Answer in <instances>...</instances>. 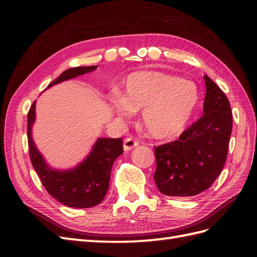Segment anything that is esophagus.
<instances>
[{
	"label": "esophagus",
	"instance_id": "esophagus-1",
	"mask_svg": "<svg viewBox=\"0 0 257 257\" xmlns=\"http://www.w3.org/2000/svg\"><path fill=\"white\" fill-rule=\"evenodd\" d=\"M139 145V141L134 138H127L123 140V150L124 151H130L134 148H136Z\"/></svg>",
	"mask_w": 257,
	"mask_h": 257
}]
</instances>
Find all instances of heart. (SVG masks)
<instances>
[{
    "label": "heart",
    "mask_w": 257,
    "mask_h": 257,
    "mask_svg": "<svg viewBox=\"0 0 257 257\" xmlns=\"http://www.w3.org/2000/svg\"><path fill=\"white\" fill-rule=\"evenodd\" d=\"M194 83L161 72H136L125 79L121 91L107 97L109 109L117 116L141 111V123L156 139H171L187 128L198 106Z\"/></svg>",
    "instance_id": "1"
}]
</instances>
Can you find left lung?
Instances as JSON below:
<instances>
[{"instance_id": "obj_1", "label": "left lung", "mask_w": 257, "mask_h": 257, "mask_svg": "<svg viewBox=\"0 0 257 257\" xmlns=\"http://www.w3.org/2000/svg\"><path fill=\"white\" fill-rule=\"evenodd\" d=\"M203 116L172 143L155 147V182L162 194L193 196L209 189L225 165L232 134L230 102L204 75Z\"/></svg>"}]
</instances>
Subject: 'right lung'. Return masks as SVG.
<instances>
[{
	"mask_svg": "<svg viewBox=\"0 0 257 257\" xmlns=\"http://www.w3.org/2000/svg\"><path fill=\"white\" fill-rule=\"evenodd\" d=\"M97 66L69 68L53 80L47 88L94 72ZM35 106L36 100L27 114V140L32 165L42 184L54 199L69 207L87 209L101 203L109 189L113 162L123 152L121 138H98L89 154L77 166L63 170L55 169L46 162L33 140L32 130L36 120Z\"/></svg>",
	"mask_w": 257,
	"mask_h": 257,
	"instance_id": "add662e5",
	"label": "right lung"
}]
</instances>
